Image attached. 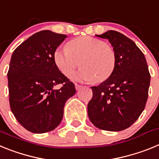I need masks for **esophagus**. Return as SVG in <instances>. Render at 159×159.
Instances as JSON below:
<instances>
[{
    "label": "esophagus",
    "instance_id": "1",
    "mask_svg": "<svg viewBox=\"0 0 159 159\" xmlns=\"http://www.w3.org/2000/svg\"><path fill=\"white\" fill-rule=\"evenodd\" d=\"M75 89H76V90L80 89V88H82V86H81V85H80V84H75Z\"/></svg>",
    "mask_w": 159,
    "mask_h": 159
}]
</instances>
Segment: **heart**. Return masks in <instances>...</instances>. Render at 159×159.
<instances>
[{
    "label": "heart",
    "mask_w": 159,
    "mask_h": 159,
    "mask_svg": "<svg viewBox=\"0 0 159 159\" xmlns=\"http://www.w3.org/2000/svg\"><path fill=\"white\" fill-rule=\"evenodd\" d=\"M54 60L66 76L71 75L80 64L83 67L71 75L73 80H95L100 83L107 80L113 73L116 64V53L113 47L103 40L84 36L71 40L69 48H57L54 52Z\"/></svg>",
    "instance_id": "obj_1"
}]
</instances>
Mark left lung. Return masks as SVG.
Masks as SVG:
<instances>
[{"label": "left lung", "mask_w": 159, "mask_h": 159, "mask_svg": "<svg viewBox=\"0 0 159 159\" xmlns=\"http://www.w3.org/2000/svg\"><path fill=\"white\" fill-rule=\"evenodd\" d=\"M96 36L109 40L116 64L107 80L92 87L88 117L97 128L120 131L130 127L144 110L151 75L145 56L133 40L113 30Z\"/></svg>", "instance_id": "8db88e82"}]
</instances>
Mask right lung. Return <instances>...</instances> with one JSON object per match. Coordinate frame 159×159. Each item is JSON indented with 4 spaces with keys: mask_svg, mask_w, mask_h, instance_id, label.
Wrapping results in <instances>:
<instances>
[{
    "mask_svg": "<svg viewBox=\"0 0 159 159\" xmlns=\"http://www.w3.org/2000/svg\"><path fill=\"white\" fill-rule=\"evenodd\" d=\"M49 30L38 32L20 44L11 57L8 85L11 111L22 127L46 133L59 126L64 107L75 88L59 70L54 52L65 38ZM62 84L60 89H55Z\"/></svg>",
    "mask_w": 159,
    "mask_h": 159,
    "instance_id": "1",
    "label": "right lung"
}]
</instances>
